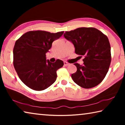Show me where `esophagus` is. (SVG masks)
<instances>
[{"mask_svg":"<svg viewBox=\"0 0 125 125\" xmlns=\"http://www.w3.org/2000/svg\"><path fill=\"white\" fill-rule=\"evenodd\" d=\"M69 64H69L68 62H64V65H65V66H68V65H69Z\"/></svg>","mask_w":125,"mask_h":125,"instance_id":"obj_1","label":"esophagus"}]
</instances>
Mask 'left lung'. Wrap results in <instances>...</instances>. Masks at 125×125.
I'll list each match as a JSON object with an SVG mask.
<instances>
[{
  "label": "left lung",
  "instance_id": "left-lung-1",
  "mask_svg": "<svg viewBox=\"0 0 125 125\" xmlns=\"http://www.w3.org/2000/svg\"><path fill=\"white\" fill-rule=\"evenodd\" d=\"M64 37L72 42L76 54L84 57L83 65L74 64L77 71L71 75L73 81L85 89L98 85L106 75L111 61L108 38L94 27L65 31Z\"/></svg>",
  "mask_w": 125,
  "mask_h": 125
}]
</instances>
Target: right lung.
<instances>
[{
  "label": "right lung",
  "mask_w": 125,
  "mask_h": 125,
  "mask_svg": "<svg viewBox=\"0 0 125 125\" xmlns=\"http://www.w3.org/2000/svg\"><path fill=\"white\" fill-rule=\"evenodd\" d=\"M64 31L51 33L30 31L17 40L13 49V64L21 80L33 90H45L56 81V72L64 63L57 60L54 63L46 60V53L54 40Z\"/></svg>",
  "instance_id": "1"
}]
</instances>
